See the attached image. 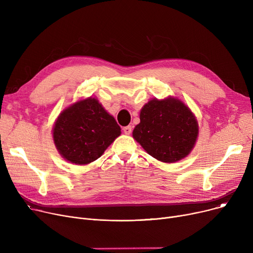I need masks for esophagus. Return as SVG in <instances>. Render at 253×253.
Masks as SVG:
<instances>
[{"mask_svg": "<svg viewBox=\"0 0 253 253\" xmlns=\"http://www.w3.org/2000/svg\"><path fill=\"white\" fill-rule=\"evenodd\" d=\"M123 131H124V133L125 134H130L131 132H132V128H131V126H126V127H124L123 128Z\"/></svg>", "mask_w": 253, "mask_h": 253, "instance_id": "34e87169", "label": "esophagus"}]
</instances>
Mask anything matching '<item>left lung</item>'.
<instances>
[{
    "mask_svg": "<svg viewBox=\"0 0 253 253\" xmlns=\"http://www.w3.org/2000/svg\"><path fill=\"white\" fill-rule=\"evenodd\" d=\"M132 136L158 161L175 163L190 155L199 135L197 118L177 97L153 98L139 114Z\"/></svg>",
    "mask_w": 253,
    "mask_h": 253,
    "instance_id": "1",
    "label": "left lung"
}]
</instances>
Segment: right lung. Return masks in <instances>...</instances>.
I'll return each mask as SVG.
<instances>
[{
    "mask_svg": "<svg viewBox=\"0 0 253 253\" xmlns=\"http://www.w3.org/2000/svg\"><path fill=\"white\" fill-rule=\"evenodd\" d=\"M121 134V127L95 97L80 99L65 108L52 129L60 156L70 163L87 165L97 160Z\"/></svg>",
    "mask_w": 253,
    "mask_h": 253,
    "instance_id": "obj_1",
    "label": "right lung"
}]
</instances>
